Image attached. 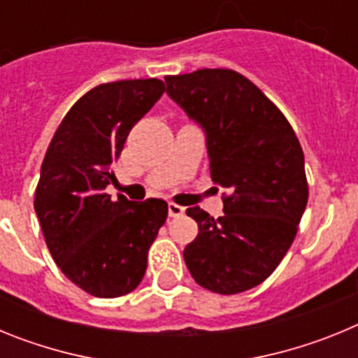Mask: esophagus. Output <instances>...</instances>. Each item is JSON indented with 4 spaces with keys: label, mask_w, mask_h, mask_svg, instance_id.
Returning a JSON list of instances; mask_svg holds the SVG:
<instances>
[{
    "label": "esophagus",
    "mask_w": 358,
    "mask_h": 358,
    "mask_svg": "<svg viewBox=\"0 0 358 358\" xmlns=\"http://www.w3.org/2000/svg\"><path fill=\"white\" fill-rule=\"evenodd\" d=\"M182 213H185V208L179 206V204H176V202H170V204H169V215H170V217H181Z\"/></svg>",
    "instance_id": "34e87169"
}]
</instances>
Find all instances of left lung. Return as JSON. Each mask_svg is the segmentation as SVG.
Wrapping results in <instances>:
<instances>
[{
  "instance_id": "1",
  "label": "left lung",
  "mask_w": 358,
  "mask_h": 358,
  "mask_svg": "<svg viewBox=\"0 0 358 358\" xmlns=\"http://www.w3.org/2000/svg\"><path fill=\"white\" fill-rule=\"evenodd\" d=\"M166 93L206 132L211 181L226 188L224 215H186L199 235L182 252L199 285L238 294L274 273L296 238L308 202L305 156L280 109L233 69L164 77Z\"/></svg>"
}]
</instances>
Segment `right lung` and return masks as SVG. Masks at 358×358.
I'll return each mask as SVG.
<instances>
[{"mask_svg": "<svg viewBox=\"0 0 358 358\" xmlns=\"http://www.w3.org/2000/svg\"><path fill=\"white\" fill-rule=\"evenodd\" d=\"M164 93L163 80L107 82L73 103L53 134L36 188L37 218L62 274L96 297L140 285L147 256L169 215L163 199H110L113 163L129 132Z\"/></svg>", "mask_w": 358, "mask_h": 358, "instance_id": "1", "label": "right lung"}]
</instances>
